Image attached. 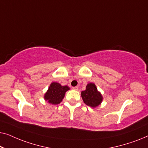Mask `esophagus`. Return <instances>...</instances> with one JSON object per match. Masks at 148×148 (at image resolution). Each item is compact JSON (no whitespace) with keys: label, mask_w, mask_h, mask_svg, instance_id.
<instances>
[{"label":"esophagus","mask_w":148,"mask_h":148,"mask_svg":"<svg viewBox=\"0 0 148 148\" xmlns=\"http://www.w3.org/2000/svg\"><path fill=\"white\" fill-rule=\"evenodd\" d=\"M73 89L74 90H78V87H77V86L73 87Z\"/></svg>","instance_id":"34e87169"}]
</instances>
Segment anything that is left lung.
<instances>
[{"label": "left lung", "instance_id": "left-lung-1", "mask_svg": "<svg viewBox=\"0 0 148 148\" xmlns=\"http://www.w3.org/2000/svg\"><path fill=\"white\" fill-rule=\"evenodd\" d=\"M81 96L85 104L94 108L100 105L103 100L102 95L94 83H89L86 87V90L81 92Z\"/></svg>", "mask_w": 148, "mask_h": 148}]
</instances>
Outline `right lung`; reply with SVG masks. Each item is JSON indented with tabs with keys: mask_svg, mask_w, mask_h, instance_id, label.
<instances>
[{
	"mask_svg": "<svg viewBox=\"0 0 148 148\" xmlns=\"http://www.w3.org/2000/svg\"><path fill=\"white\" fill-rule=\"evenodd\" d=\"M69 90L70 88L67 86H62L59 83L52 82L44 94V98L49 104H58L62 102L65 93Z\"/></svg>",
	"mask_w": 148,
	"mask_h": 148,
	"instance_id": "add662e5",
	"label": "right lung"
}]
</instances>
